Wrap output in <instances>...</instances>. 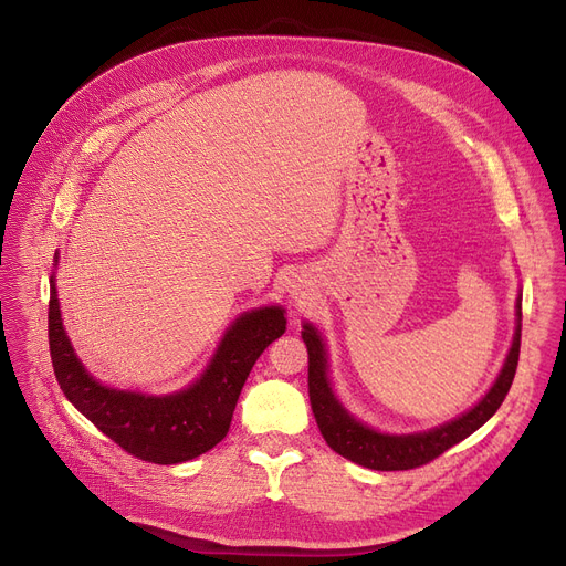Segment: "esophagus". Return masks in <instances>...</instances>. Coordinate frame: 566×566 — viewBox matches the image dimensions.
Instances as JSON below:
<instances>
[{
	"instance_id": "34e87169",
	"label": "esophagus",
	"mask_w": 566,
	"mask_h": 566,
	"mask_svg": "<svg viewBox=\"0 0 566 566\" xmlns=\"http://www.w3.org/2000/svg\"><path fill=\"white\" fill-rule=\"evenodd\" d=\"M291 295H295V298H298V301L307 298V295H310V293H307V284H301V282L293 284V286H291Z\"/></svg>"
}]
</instances>
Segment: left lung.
I'll list each match as a JSON object with an SVG mask.
<instances>
[{
  "label": "left lung",
  "mask_w": 566,
  "mask_h": 566,
  "mask_svg": "<svg viewBox=\"0 0 566 566\" xmlns=\"http://www.w3.org/2000/svg\"><path fill=\"white\" fill-rule=\"evenodd\" d=\"M521 301L523 289H518L514 305L516 325L512 346L489 392L472 408L461 412L459 418L433 429L412 433L378 431L350 415V410H346L331 380L328 346H325V339L316 325L305 321L301 335L310 353V403L325 442L344 459L371 470H410L433 461L442 452H448L452 444L478 431L493 418L512 388L521 350Z\"/></svg>",
  "instance_id": "8db88e82"
}]
</instances>
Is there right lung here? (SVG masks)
Returning <instances> with one entry per match:
<instances>
[{"label":"right lung","instance_id":"right-lung-1","mask_svg":"<svg viewBox=\"0 0 566 566\" xmlns=\"http://www.w3.org/2000/svg\"><path fill=\"white\" fill-rule=\"evenodd\" d=\"M59 252H54V268ZM282 305L252 307L224 331L211 363L186 388L167 395L118 390L86 371L64 328L50 275L48 337L54 376L66 399L107 438L142 461L184 463L213 450L227 436L233 408L259 355L286 331Z\"/></svg>","mask_w":566,"mask_h":566}]
</instances>
